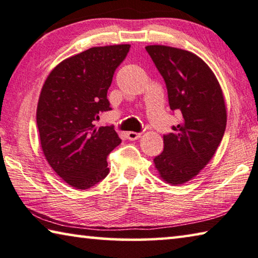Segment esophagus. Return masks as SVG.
I'll return each instance as SVG.
<instances>
[{
  "label": "esophagus",
  "instance_id": "obj_1",
  "mask_svg": "<svg viewBox=\"0 0 258 258\" xmlns=\"http://www.w3.org/2000/svg\"><path fill=\"white\" fill-rule=\"evenodd\" d=\"M126 138H128L129 141H136V139L141 138V134L135 132H128L126 133Z\"/></svg>",
  "mask_w": 258,
  "mask_h": 258
}]
</instances>
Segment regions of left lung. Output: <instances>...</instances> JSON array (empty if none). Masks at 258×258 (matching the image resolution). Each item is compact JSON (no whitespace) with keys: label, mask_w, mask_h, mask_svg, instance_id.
<instances>
[{"label":"left lung","mask_w":258,"mask_h":258,"mask_svg":"<svg viewBox=\"0 0 258 258\" xmlns=\"http://www.w3.org/2000/svg\"><path fill=\"white\" fill-rule=\"evenodd\" d=\"M146 51L166 82L169 106L183 119L163 136V152L154 158L160 178L171 185L191 180L221 144L226 128V106L214 72L200 57L167 45Z\"/></svg>","instance_id":"obj_1"}]
</instances>
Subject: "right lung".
Here are the masks:
<instances>
[{
    "instance_id": "add662e5",
    "label": "right lung",
    "mask_w": 258,
    "mask_h": 258,
    "mask_svg": "<svg viewBox=\"0 0 258 258\" xmlns=\"http://www.w3.org/2000/svg\"><path fill=\"white\" fill-rule=\"evenodd\" d=\"M130 44L94 46L65 59L50 72L36 109L46 161L72 187L86 189L108 174L107 155L121 139L113 126L95 128L111 111L107 90Z\"/></svg>"
}]
</instances>
